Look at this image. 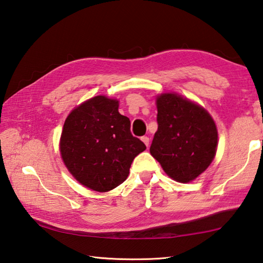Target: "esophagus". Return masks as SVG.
<instances>
[{"instance_id":"esophagus-1","label":"esophagus","mask_w":263,"mask_h":263,"mask_svg":"<svg viewBox=\"0 0 263 263\" xmlns=\"http://www.w3.org/2000/svg\"><path fill=\"white\" fill-rule=\"evenodd\" d=\"M142 141H143V143L145 144V145L148 147V144H149V138H148L147 136H143V137H142Z\"/></svg>"}]
</instances>
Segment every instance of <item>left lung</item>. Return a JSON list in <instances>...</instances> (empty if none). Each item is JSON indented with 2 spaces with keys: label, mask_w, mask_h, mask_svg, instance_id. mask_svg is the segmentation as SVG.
<instances>
[{
  "label": "left lung",
  "mask_w": 263,
  "mask_h": 263,
  "mask_svg": "<svg viewBox=\"0 0 263 263\" xmlns=\"http://www.w3.org/2000/svg\"><path fill=\"white\" fill-rule=\"evenodd\" d=\"M157 108L158 130L149 152L170 178L190 183L216 155V124L202 106L175 93L159 95Z\"/></svg>",
  "instance_id": "left-lung-1"
}]
</instances>
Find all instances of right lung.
Instances as JSON below:
<instances>
[{"mask_svg":"<svg viewBox=\"0 0 263 263\" xmlns=\"http://www.w3.org/2000/svg\"><path fill=\"white\" fill-rule=\"evenodd\" d=\"M119 102L95 96L67 117L60 138L64 164L80 184L96 192L116 189L127 179L133 160L146 148L130 133Z\"/></svg>","mask_w":263,"mask_h":263,"instance_id":"1","label":"right lung"}]
</instances>
